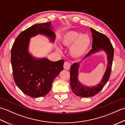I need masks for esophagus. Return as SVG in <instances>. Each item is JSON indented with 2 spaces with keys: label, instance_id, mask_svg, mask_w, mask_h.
<instances>
[{
  "label": "esophagus",
  "instance_id": "1",
  "mask_svg": "<svg viewBox=\"0 0 125 125\" xmlns=\"http://www.w3.org/2000/svg\"><path fill=\"white\" fill-rule=\"evenodd\" d=\"M63 67L66 70H69L70 68V64L68 62H65L64 65H63Z\"/></svg>",
  "mask_w": 125,
  "mask_h": 125
}]
</instances>
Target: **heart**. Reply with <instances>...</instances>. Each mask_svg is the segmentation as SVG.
I'll return each mask as SVG.
<instances>
[{
  "label": "heart",
  "instance_id": "b5f03b06",
  "mask_svg": "<svg viewBox=\"0 0 125 125\" xmlns=\"http://www.w3.org/2000/svg\"><path fill=\"white\" fill-rule=\"evenodd\" d=\"M60 41L65 47H70V52L75 58L83 57L88 51L91 42V37L87 34H81L75 31H66L61 36Z\"/></svg>",
  "mask_w": 125,
  "mask_h": 125
}]
</instances>
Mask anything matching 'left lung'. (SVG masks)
I'll use <instances>...</instances> for the list:
<instances>
[{"label":"left lung","instance_id":"left-lung-1","mask_svg":"<svg viewBox=\"0 0 125 125\" xmlns=\"http://www.w3.org/2000/svg\"><path fill=\"white\" fill-rule=\"evenodd\" d=\"M90 30L92 34V49L84 58L94 53L103 50L107 54V62L106 70L102 81L96 86H86L81 84L78 79L79 63H74L70 68V86L73 92L76 95L81 97H90L99 93L107 83L111 75L114 56V49L110 40L104 34L100 33L92 28Z\"/></svg>","mask_w":125,"mask_h":125}]
</instances>
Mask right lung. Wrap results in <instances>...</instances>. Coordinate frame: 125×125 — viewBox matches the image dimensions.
I'll return each instance as SVG.
<instances>
[{"label":"right lung","mask_w":125,"mask_h":125,"mask_svg":"<svg viewBox=\"0 0 125 125\" xmlns=\"http://www.w3.org/2000/svg\"><path fill=\"white\" fill-rule=\"evenodd\" d=\"M50 27L51 22L31 26L19 34L11 49L14 81L21 91L32 98L46 95L51 90L54 79L63 70V60L52 62L47 58L36 59L28 51L30 38L39 34L54 41L55 34Z\"/></svg>","instance_id":"1"}]
</instances>
